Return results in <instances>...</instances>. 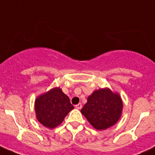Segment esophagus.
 Masks as SVG:
<instances>
[{"label":"esophagus","instance_id":"1","mask_svg":"<svg viewBox=\"0 0 155 155\" xmlns=\"http://www.w3.org/2000/svg\"><path fill=\"white\" fill-rule=\"evenodd\" d=\"M75 108H77V109H81L82 108V104H78L75 105Z\"/></svg>","mask_w":155,"mask_h":155}]
</instances>
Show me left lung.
Masks as SVG:
<instances>
[{
	"instance_id": "obj_1",
	"label": "left lung",
	"mask_w": 155,
	"mask_h": 155,
	"mask_svg": "<svg viewBox=\"0 0 155 155\" xmlns=\"http://www.w3.org/2000/svg\"><path fill=\"white\" fill-rule=\"evenodd\" d=\"M122 108L120 95L109 88H101L87 97V103L81 109V113L95 129L103 130L117 122Z\"/></svg>"
}]
</instances>
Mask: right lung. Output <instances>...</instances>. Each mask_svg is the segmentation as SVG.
Returning <instances> with one entry per match:
<instances>
[{"mask_svg":"<svg viewBox=\"0 0 155 155\" xmlns=\"http://www.w3.org/2000/svg\"><path fill=\"white\" fill-rule=\"evenodd\" d=\"M35 108L38 120L45 127L53 129L63 122L74 106L61 88L54 87L36 98Z\"/></svg>","mask_w":155,"mask_h":155,"instance_id":"1","label":"right lung"}]
</instances>
